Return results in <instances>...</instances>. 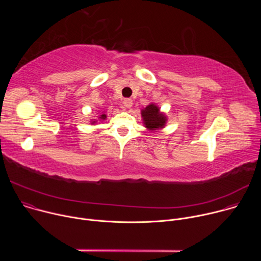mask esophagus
<instances>
[{
	"label": "esophagus",
	"mask_w": 261,
	"mask_h": 261,
	"mask_svg": "<svg viewBox=\"0 0 261 261\" xmlns=\"http://www.w3.org/2000/svg\"><path fill=\"white\" fill-rule=\"evenodd\" d=\"M123 104H124V106H125L126 108H130V107H132V105H133V101H132V99L127 98V99H125V100L123 101Z\"/></svg>",
	"instance_id": "1"
}]
</instances>
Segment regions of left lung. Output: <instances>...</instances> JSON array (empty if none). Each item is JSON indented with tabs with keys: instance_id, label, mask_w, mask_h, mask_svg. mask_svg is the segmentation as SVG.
<instances>
[{
	"instance_id": "1",
	"label": "left lung",
	"mask_w": 261,
	"mask_h": 261,
	"mask_svg": "<svg viewBox=\"0 0 261 261\" xmlns=\"http://www.w3.org/2000/svg\"><path fill=\"white\" fill-rule=\"evenodd\" d=\"M141 118L143 120L144 127L150 131H156L164 128L167 121L166 116L161 113L160 108L154 103H151L141 110Z\"/></svg>"
}]
</instances>
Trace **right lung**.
Masks as SVG:
<instances>
[{
  "label": "right lung",
  "mask_w": 261,
  "mask_h": 261,
  "mask_svg": "<svg viewBox=\"0 0 261 261\" xmlns=\"http://www.w3.org/2000/svg\"><path fill=\"white\" fill-rule=\"evenodd\" d=\"M105 118H106V115L105 114H102V115H100V117H99V119L100 120H105ZM97 121H92V124H95Z\"/></svg>",
  "instance_id": "right-lung-1"
}]
</instances>
